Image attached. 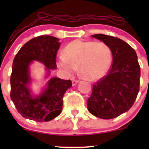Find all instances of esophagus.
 Listing matches in <instances>:
<instances>
[{
  "label": "esophagus",
  "instance_id": "obj_1",
  "mask_svg": "<svg viewBox=\"0 0 149 149\" xmlns=\"http://www.w3.org/2000/svg\"><path fill=\"white\" fill-rule=\"evenodd\" d=\"M79 82V80H73V81H72V86H74V85H76Z\"/></svg>",
  "mask_w": 149,
  "mask_h": 149
}]
</instances>
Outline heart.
Segmentation results:
<instances>
[{"mask_svg":"<svg viewBox=\"0 0 149 149\" xmlns=\"http://www.w3.org/2000/svg\"><path fill=\"white\" fill-rule=\"evenodd\" d=\"M112 62L113 54L107 45L77 39L67 45L57 64L67 75L74 74L79 67L83 78L95 81L107 74Z\"/></svg>","mask_w":149,"mask_h":149,"instance_id":"heart-1","label":"heart"}]
</instances>
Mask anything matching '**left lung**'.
<instances>
[{"label":"left lung","instance_id":"1","mask_svg":"<svg viewBox=\"0 0 149 149\" xmlns=\"http://www.w3.org/2000/svg\"><path fill=\"white\" fill-rule=\"evenodd\" d=\"M91 36L109 47L113 64L107 74L93 85L87 109L100 119H113L129 111L139 92L140 67L137 54L119 38L103 34Z\"/></svg>","mask_w":149,"mask_h":149}]
</instances>
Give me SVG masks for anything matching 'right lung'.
<instances>
[{
    "mask_svg": "<svg viewBox=\"0 0 149 149\" xmlns=\"http://www.w3.org/2000/svg\"><path fill=\"white\" fill-rule=\"evenodd\" d=\"M59 38L42 35L30 40L20 49L13 60L10 79L11 100L22 117L37 122L49 121L60 115L63 97L72 87V81L58 77L50 79L39 95L31 93L30 66L33 61L42 63L47 70L56 69V55L60 46Z\"/></svg>",
    "mask_w": 149,
    "mask_h": 149,
    "instance_id": "add662e5",
    "label": "right lung"
}]
</instances>
